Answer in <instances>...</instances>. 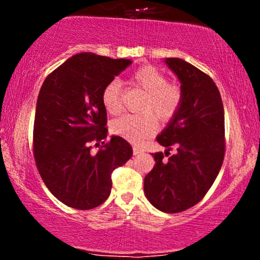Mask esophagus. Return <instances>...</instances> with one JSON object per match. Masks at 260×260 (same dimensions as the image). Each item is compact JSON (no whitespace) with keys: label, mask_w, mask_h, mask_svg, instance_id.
Returning a JSON list of instances; mask_svg holds the SVG:
<instances>
[{"label":"esophagus","mask_w":260,"mask_h":260,"mask_svg":"<svg viewBox=\"0 0 260 260\" xmlns=\"http://www.w3.org/2000/svg\"><path fill=\"white\" fill-rule=\"evenodd\" d=\"M142 153H143L142 149H139V148H137V147L133 148V154L134 155H140Z\"/></svg>","instance_id":"34e87169"}]
</instances>
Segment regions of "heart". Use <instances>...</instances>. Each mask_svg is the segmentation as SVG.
Here are the masks:
<instances>
[{"label": "heart", "mask_w": 260, "mask_h": 260, "mask_svg": "<svg viewBox=\"0 0 260 260\" xmlns=\"http://www.w3.org/2000/svg\"><path fill=\"white\" fill-rule=\"evenodd\" d=\"M132 83L143 91L145 98L140 104L142 112L137 115H123L111 123L112 132L133 143H139L153 136L159 128V121L168 123L177 116L183 91L177 83L168 82V77L154 66L147 64L138 68L132 76ZM101 103L110 115H118L123 109L122 84L112 79L101 91Z\"/></svg>", "instance_id": "b5f03b06"}]
</instances>
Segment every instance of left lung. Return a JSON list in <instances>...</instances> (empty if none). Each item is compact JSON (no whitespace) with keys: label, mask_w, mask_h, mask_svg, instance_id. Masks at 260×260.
<instances>
[{"label":"left lung","mask_w":260,"mask_h":260,"mask_svg":"<svg viewBox=\"0 0 260 260\" xmlns=\"http://www.w3.org/2000/svg\"><path fill=\"white\" fill-rule=\"evenodd\" d=\"M165 62L180 79L183 103L156 138L168 150L153 154L156 164L145 176L144 192L155 208L174 214L201 202L219 175L225 156V115L219 89L207 73L181 58Z\"/></svg>","instance_id":"left-lung-1"}]
</instances>
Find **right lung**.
I'll return each instance as SVG.
<instances>
[{"instance_id":"obj_1","label":"right lung","mask_w":260,"mask_h":260,"mask_svg":"<svg viewBox=\"0 0 260 260\" xmlns=\"http://www.w3.org/2000/svg\"><path fill=\"white\" fill-rule=\"evenodd\" d=\"M91 52L77 53L44 80L37 101L32 153L45 186L59 202L78 210L109 198L111 174L132 157L129 143L107 137L101 91L128 66ZM92 145L100 147L92 153Z\"/></svg>"}]
</instances>
